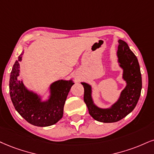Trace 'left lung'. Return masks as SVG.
<instances>
[{"instance_id":"1","label":"left lung","mask_w":154,"mask_h":154,"mask_svg":"<svg viewBox=\"0 0 154 154\" xmlns=\"http://www.w3.org/2000/svg\"><path fill=\"white\" fill-rule=\"evenodd\" d=\"M117 62L123 71L122 79L126 86L118 99L108 108L99 107L93 98L92 86L81 82L84 88V102L89 114L95 120L102 123H114L121 120L135 109L142 88L141 73L138 59L124 41L119 40L116 52Z\"/></svg>"}]
</instances>
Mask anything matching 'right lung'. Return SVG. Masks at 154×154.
<instances>
[{"instance_id": "right-lung-1", "label": "right lung", "mask_w": 154, "mask_h": 154, "mask_svg": "<svg viewBox=\"0 0 154 154\" xmlns=\"http://www.w3.org/2000/svg\"><path fill=\"white\" fill-rule=\"evenodd\" d=\"M23 51L12 68L9 91L15 109L26 121L35 126L45 127L55 124L62 119L63 107L68 93L74 82L70 80H58L51 83L48 96L37 94L26 86L23 80H20V62Z\"/></svg>"}]
</instances>
